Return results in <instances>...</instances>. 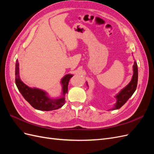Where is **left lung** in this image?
<instances>
[{"label":"left lung","mask_w":154,"mask_h":154,"mask_svg":"<svg viewBox=\"0 0 154 154\" xmlns=\"http://www.w3.org/2000/svg\"><path fill=\"white\" fill-rule=\"evenodd\" d=\"M133 76L132 78L131 81L123 89L121 90L117 95L115 96V97L117 100L116 104L114 105V108L112 110L119 109L122 107L130 97L132 96L135 91L136 90L137 80H138V69L137 62L135 61L133 66Z\"/></svg>","instance_id":"obj_1"}]
</instances>
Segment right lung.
<instances>
[{
	"mask_svg": "<svg viewBox=\"0 0 154 154\" xmlns=\"http://www.w3.org/2000/svg\"><path fill=\"white\" fill-rule=\"evenodd\" d=\"M72 74H66L62 80V96L58 98H52L45 91L37 88H31L26 85L20 80L19 76V63L18 60L15 65V83L22 96L35 109L43 111H49L58 109L62 107L66 102V95L68 91L69 80Z\"/></svg>",
	"mask_w": 154,
	"mask_h": 154,
	"instance_id": "add662e5",
	"label": "right lung"
}]
</instances>
